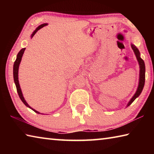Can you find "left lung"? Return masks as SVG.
I'll return each mask as SVG.
<instances>
[{"label":"left lung","mask_w":154,"mask_h":154,"mask_svg":"<svg viewBox=\"0 0 154 154\" xmlns=\"http://www.w3.org/2000/svg\"><path fill=\"white\" fill-rule=\"evenodd\" d=\"M132 49H133V51L134 52L135 55H136V57L137 58V60L139 62V66H140V77H139V86H138L137 90L136 93L134 94V95L133 96V97L131 98V100H130V102L127 105V106H128L129 105H131V104L133 103V101L136 99L138 96H139L140 93H141L142 90L143 89V87H144L145 85V62L143 61V60L142 58H140V52L139 51L136 46L134 45H131Z\"/></svg>","instance_id":"left-lung-1"}]
</instances>
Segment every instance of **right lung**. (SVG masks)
<instances>
[{
  "instance_id": "add662e5",
  "label": "right lung",
  "mask_w": 154,
  "mask_h": 154,
  "mask_svg": "<svg viewBox=\"0 0 154 154\" xmlns=\"http://www.w3.org/2000/svg\"><path fill=\"white\" fill-rule=\"evenodd\" d=\"M46 25H47V24H43L40 25L39 26H38L37 28H36V29L35 31H34L33 33L32 34V35H31V38L33 37V36L35 35V33L37 32L38 30L41 29V28H43V26H46ZM25 49H26V48H23L19 51V53H18L17 55V58H16V60H15V61L14 62V82H15V86H16V88H17V92L18 93V95H19L21 100L22 101L23 103H24L26 106H28V107H29L30 109H32V110H33L34 111L36 112V113L41 114L39 112L36 111L34 109L31 108L30 106L28 105V103L26 102V100H24V96H23V95H22V90H21V88H20V84H19V81H18V69H19V66H20V64L21 60H22L23 54H24Z\"/></svg>"
}]
</instances>
